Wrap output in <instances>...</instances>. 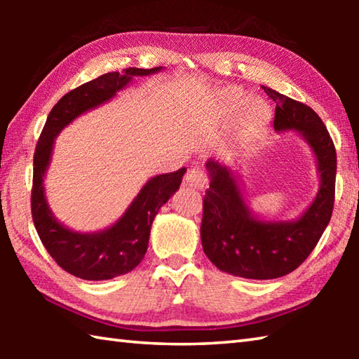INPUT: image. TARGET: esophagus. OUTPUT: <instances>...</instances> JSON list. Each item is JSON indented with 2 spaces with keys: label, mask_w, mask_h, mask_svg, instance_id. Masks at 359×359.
Returning a JSON list of instances; mask_svg holds the SVG:
<instances>
[{
  "label": "esophagus",
  "mask_w": 359,
  "mask_h": 359,
  "mask_svg": "<svg viewBox=\"0 0 359 359\" xmlns=\"http://www.w3.org/2000/svg\"><path fill=\"white\" fill-rule=\"evenodd\" d=\"M185 184L188 187L196 188V190H203L208 185V175H205L201 168H193L185 175Z\"/></svg>",
  "instance_id": "34e87169"
}]
</instances>
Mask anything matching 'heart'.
Segmentation results:
<instances>
[{"instance_id":"heart-1","label":"heart","mask_w":359,"mask_h":359,"mask_svg":"<svg viewBox=\"0 0 359 359\" xmlns=\"http://www.w3.org/2000/svg\"><path fill=\"white\" fill-rule=\"evenodd\" d=\"M244 98V90L239 87H223L217 90L212 100L215 117L220 121H226L236 114L231 125V144L236 150H244L252 144L271 120L269 106L263 100Z\"/></svg>"}]
</instances>
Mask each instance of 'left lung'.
I'll use <instances>...</instances> for the list:
<instances>
[{
	"label": "left lung",
	"mask_w": 359,
	"mask_h": 359,
	"mask_svg": "<svg viewBox=\"0 0 359 359\" xmlns=\"http://www.w3.org/2000/svg\"><path fill=\"white\" fill-rule=\"evenodd\" d=\"M276 102L274 130L297 133L312 149L320 174L317 196L294 220H266L248 205L239 171L209 160V188L204 196L201 241L204 253L231 276L269 280L299 267L331 220L337 156L332 139L311 107L269 87Z\"/></svg>",
	"instance_id": "obj_1"
}]
</instances>
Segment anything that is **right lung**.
Masks as SVG:
<instances>
[{"label": "right lung", "instance_id": "obj_1", "mask_svg": "<svg viewBox=\"0 0 359 359\" xmlns=\"http://www.w3.org/2000/svg\"><path fill=\"white\" fill-rule=\"evenodd\" d=\"M163 68H128L93 79L66 93L48 114L33 160L32 215L39 239L48 255L66 272L83 280H109L128 274L141 263L149 247L150 228L163 204L179 190L185 168L155 175L112 226L93 233H79L57 220L48 208L44 179L52 161L55 137L79 115L111 101L135 77L151 76Z\"/></svg>", "mask_w": 359, "mask_h": 359}]
</instances>
